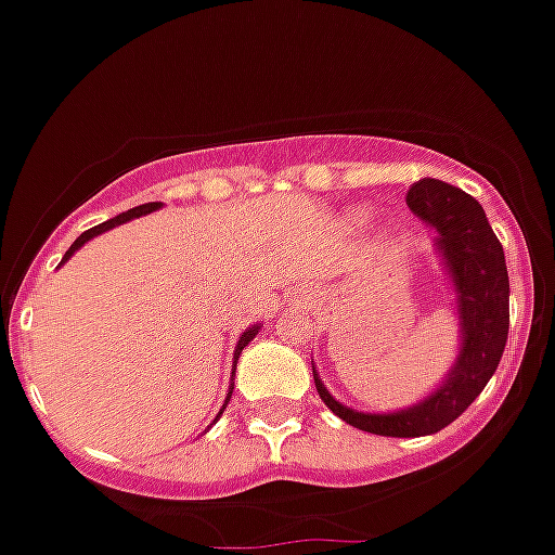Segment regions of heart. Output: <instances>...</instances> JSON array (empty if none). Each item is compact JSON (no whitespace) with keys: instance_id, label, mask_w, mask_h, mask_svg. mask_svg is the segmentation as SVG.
I'll return each instance as SVG.
<instances>
[{"instance_id":"obj_1","label":"heart","mask_w":555,"mask_h":555,"mask_svg":"<svg viewBox=\"0 0 555 555\" xmlns=\"http://www.w3.org/2000/svg\"><path fill=\"white\" fill-rule=\"evenodd\" d=\"M360 218H365V211H360Z\"/></svg>"}]
</instances>
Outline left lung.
<instances>
[{
  "label": "left lung",
  "instance_id": "8db88e82",
  "mask_svg": "<svg viewBox=\"0 0 555 555\" xmlns=\"http://www.w3.org/2000/svg\"><path fill=\"white\" fill-rule=\"evenodd\" d=\"M408 206L436 231V248L455 287L461 351L447 379L427 399L397 413H360L337 402L315 377L318 397L335 416L374 436L416 438L444 430L469 408L498 371L508 340V271L483 206L457 186L422 178L408 190Z\"/></svg>",
  "mask_w": 555,
  "mask_h": 555
}]
</instances>
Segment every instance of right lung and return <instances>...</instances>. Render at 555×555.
I'll use <instances>...</instances> for the list:
<instances>
[{
	"label": "right lung",
	"instance_id": "obj_1",
	"mask_svg": "<svg viewBox=\"0 0 555 555\" xmlns=\"http://www.w3.org/2000/svg\"><path fill=\"white\" fill-rule=\"evenodd\" d=\"M158 206H162V204H142V206H137V209H128V211H122V215H117V218H111V220H105V223L94 225V229L83 231V234H80V237H77L75 243H72V248L66 250V254H64V259H61V264H64L66 259H69L72 254H75L77 248H80V245H86V243H89L91 237H98V234H103V231L114 229V225H122V223H128V220H133V218H142V215H151V211H156ZM257 332H259V324L248 326V330L243 332V337H240V340H237V349H234V365H237L240 351H243L245 346H248L250 340H254V337H257ZM229 397H231V393H229ZM225 404H229V402H225Z\"/></svg>",
	"mask_w": 555,
	"mask_h": 555
}]
</instances>
